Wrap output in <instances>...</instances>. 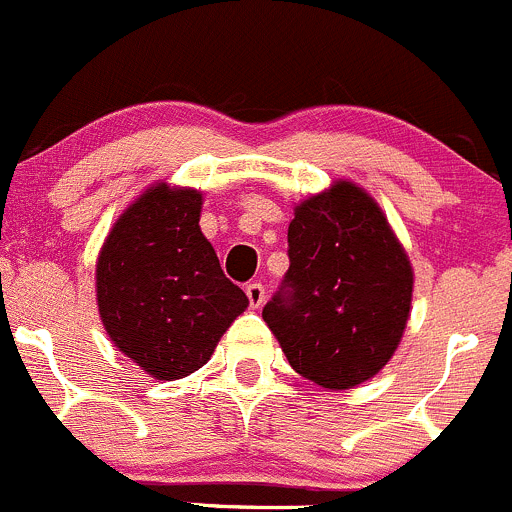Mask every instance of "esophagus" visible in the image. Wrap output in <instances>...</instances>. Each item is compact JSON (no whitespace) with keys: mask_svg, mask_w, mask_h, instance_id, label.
Returning <instances> with one entry per match:
<instances>
[{"mask_svg":"<svg viewBox=\"0 0 512 512\" xmlns=\"http://www.w3.org/2000/svg\"><path fill=\"white\" fill-rule=\"evenodd\" d=\"M246 296H249V306L251 308H261L263 301H266V288H263V283H249L246 286Z\"/></svg>","mask_w":512,"mask_h":512,"instance_id":"34e87169","label":"esophagus"}]
</instances>
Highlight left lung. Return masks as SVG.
<instances>
[{"label": "left lung", "mask_w": 512, "mask_h": 512, "mask_svg": "<svg viewBox=\"0 0 512 512\" xmlns=\"http://www.w3.org/2000/svg\"><path fill=\"white\" fill-rule=\"evenodd\" d=\"M288 271L263 306L293 371L331 391L376 376L411 313L413 271L376 201L351 181L296 206Z\"/></svg>", "instance_id": "obj_1"}]
</instances>
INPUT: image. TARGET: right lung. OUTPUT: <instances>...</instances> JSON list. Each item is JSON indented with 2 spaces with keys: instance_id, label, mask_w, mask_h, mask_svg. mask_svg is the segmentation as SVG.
<instances>
[{
  "instance_id": "1",
  "label": "right lung",
  "mask_w": 512,
  "mask_h": 512,
  "mask_svg": "<svg viewBox=\"0 0 512 512\" xmlns=\"http://www.w3.org/2000/svg\"><path fill=\"white\" fill-rule=\"evenodd\" d=\"M201 194L151 186L106 236L96 301L121 353L159 381L199 371L249 298L199 229Z\"/></svg>"
}]
</instances>
